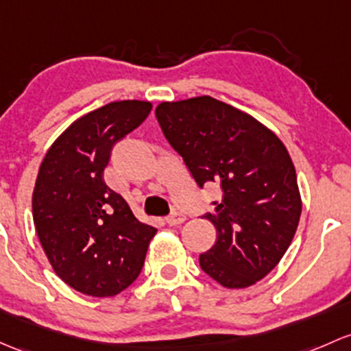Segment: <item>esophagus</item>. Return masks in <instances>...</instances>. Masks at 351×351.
<instances>
[{
    "instance_id": "esophagus-1",
    "label": "esophagus",
    "mask_w": 351,
    "mask_h": 351,
    "mask_svg": "<svg viewBox=\"0 0 351 351\" xmlns=\"http://www.w3.org/2000/svg\"><path fill=\"white\" fill-rule=\"evenodd\" d=\"M185 219H186V217L183 215L182 212H173L171 215L166 217V223H168L169 227H173V225L183 223V222H185Z\"/></svg>"
}]
</instances>
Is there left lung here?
Wrapping results in <instances>:
<instances>
[{
	"label": "left lung",
	"instance_id": "obj_1",
	"mask_svg": "<svg viewBox=\"0 0 351 351\" xmlns=\"http://www.w3.org/2000/svg\"><path fill=\"white\" fill-rule=\"evenodd\" d=\"M156 119L197 185L222 188V200L204 215L217 242L200 254L202 271L228 289L261 281L282 259L301 217L286 146L252 116L210 95L161 102Z\"/></svg>",
	"mask_w": 351,
	"mask_h": 351
}]
</instances>
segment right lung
Wrapping results in <instances>:
<instances>
[{
	"label": "right lung",
	"mask_w": 351,
	"mask_h": 351,
	"mask_svg": "<svg viewBox=\"0 0 351 351\" xmlns=\"http://www.w3.org/2000/svg\"><path fill=\"white\" fill-rule=\"evenodd\" d=\"M151 109L146 101H119L92 110L58 136L40 166L32 200L40 243L58 278L87 296L131 286L156 234L104 182L114 145Z\"/></svg>",
	"instance_id": "right-lung-1"
}]
</instances>
